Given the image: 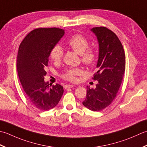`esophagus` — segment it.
Returning <instances> with one entry per match:
<instances>
[{"mask_svg":"<svg viewBox=\"0 0 147 147\" xmlns=\"http://www.w3.org/2000/svg\"><path fill=\"white\" fill-rule=\"evenodd\" d=\"M73 87H74V85L72 84H66L64 86V88L65 89H70L71 88H73Z\"/></svg>","mask_w":147,"mask_h":147,"instance_id":"34e87169","label":"esophagus"}]
</instances>
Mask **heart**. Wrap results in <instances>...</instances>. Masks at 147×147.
I'll use <instances>...</instances> for the list:
<instances>
[{
	"instance_id": "b5f03b06",
	"label": "heart",
	"mask_w": 147,
	"mask_h": 147,
	"mask_svg": "<svg viewBox=\"0 0 147 147\" xmlns=\"http://www.w3.org/2000/svg\"><path fill=\"white\" fill-rule=\"evenodd\" d=\"M68 46L80 56L84 64L90 66L94 63L96 59V53L93 49L89 48V41L80 34H76L71 37L68 41ZM63 51L59 45H55L51 50L50 56L53 61H59L62 58ZM84 71L81 68H69L66 70L63 76V79L71 82L77 80V76H81Z\"/></svg>"
}]
</instances>
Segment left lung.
<instances>
[{
    "label": "left lung",
    "instance_id": "obj_1",
    "mask_svg": "<svg viewBox=\"0 0 147 147\" xmlns=\"http://www.w3.org/2000/svg\"><path fill=\"white\" fill-rule=\"evenodd\" d=\"M97 37L99 44L98 71L92 79L97 80L94 89L87 86L83 105L92 111L105 109L116 97L122 81L125 56L121 41L114 33L106 27L91 29Z\"/></svg>",
    "mask_w": 147,
    "mask_h": 147
}]
</instances>
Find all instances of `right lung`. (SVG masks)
<instances>
[{
	"label": "right lung",
	"mask_w": 147,
	"mask_h": 147,
	"mask_svg": "<svg viewBox=\"0 0 147 147\" xmlns=\"http://www.w3.org/2000/svg\"><path fill=\"white\" fill-rule=\"evenodd\" d=\"M65 34L60 28H37L30 32L19 46L17 70L26 98L40 110L55 107L63 94V88L58 84L49 87L45 82L51 50Z\"/></svg>",
	"instance_id": "add662e5"
}]
</instances>
